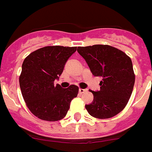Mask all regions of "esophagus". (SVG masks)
<instances>
[{
    "label": "esophagus",
    "mask_w": 152,
    "mask_h": 152,
    "mask_svg": "<svg viewBox=\"0 0 152 152\" xmlns=\"http://www.w3.org/2000/svg\"><path fill=\"white\" fill-rule=\"evenodd\" d=\"M88 91L87 89H83V88H79V90H78V91H79V93H81V94H83V93H84V92H86V91Z\"/></svg>",
    "instance_id": "esophagus-1"
}]
</instances>
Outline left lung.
<instances>
[{
	"mask_svg": "<svg viewBox=\"0 0 152 152\" xmlns=\"http://www.w3.org/2000/svg\"><path fill=\"white\" fill-rule=\"evenodd\" d=\"M92 74L102 77L100 90L91 91L93 102L85 105L89 115L109 119L122 111L129 100L135 83L133 63L122 50L108 45L78 47Z\"/></svg>",
	"mask_w": 152,
	"mask_h": 152,
	"instance_id": "obj_1",
	"label": "left lung"
}]
</instances>
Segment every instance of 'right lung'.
<instances>
[{
	"instance_id": "obj_1",
	"label": "right lung",
	"mask_w": 152,
	"mask_h": 152,
	"mask_svg": "<svg viewBox=\"0 0 152 152\" xmlns=\"http://www.w3.org/2000/svg\"><path fill=\"white\" fill-rule=\"evenodd\" d=\"M76 50V47H45L29 54L23 62L19 86L28 108L37 118L61 120L66 115L71 101L78 96L75 85L63 88L54 84Z\"/></svg>"
}]
</instances>
